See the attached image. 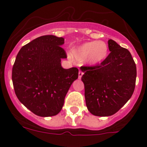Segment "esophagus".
Instances as JSON below:
<instances>
[{"instance_id": "esophagus-1", "label": "esophagus", "mask_w": 147, "mask_h": 147, "mask_svg": "<svg viewBox=\"0 0 147 147\" xmlns=\"http://www.w3.org/2000/svg\"><path fill=\"white\" fill-rule=\"evenodd\" d=\"M83 74H84V73H83V71H79V79H81L82 76V75H83Z\"/></svg>"}]
</instances>
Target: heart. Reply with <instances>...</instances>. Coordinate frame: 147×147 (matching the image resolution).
I'll return each instance as SVG.
<instances>
[{"label":"heart","mask_w":147,"mask_h":147,"mask_svg":"<svg viewBox=\"0 0 147 147\" xmlns=\"http://www.w3.org/2000/svg\"><path fill=\"white\" fill-rule=\"evenodd\" d=\"M108 46L103 41H90L82 44L73 51V56L77 60L88 59L90 64H98L108 54Z\"/></svg>","instance_id":"heart-1"}]
</instances>
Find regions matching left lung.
I'll return each mask as SVG.
<instances>
[{
  "label": "left lung",
  "mask_w": 147,
  "mask_h": 147,
  "mask_svg": "<svg viewBox=\"0 0 147 147\" xmlns=\"http://www.w3.org/2000/svg\"><path fill=\"white\" fill-rule=\"evenodd\" d=\"M110 53L100 64L82 66L87 107L93 115L109 116L117 113L131 98L136 81V65L130 52L113 40Z\"/></svg>",
  "instance_id": "8db88e82"
}]
</instances>
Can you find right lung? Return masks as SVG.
<instances>
[{
	"mask_svg": "<svg viewBox=\"0 0 147 147\" xmlns=\"http://www.w3.org/2000/svg\"><path fill=\"white\" fill-rule=\"evenodd\" d=\"M64 38L45 35L21 48L12 67L13 86L20 102L35 115L48 117L59 113L65 97L79 75L77 67L64 69L67 58L60 45Z\"/></svg>",
	"mask_w": 147,
	"mask_h": 147,
	"instance_id": "1",
	"label": "right lung"
}]
</instances>
